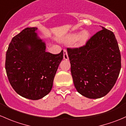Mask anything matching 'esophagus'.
<instances>
[{
    "label": "esophagus",
    "instance_id": "34e87169",
    "mask_svg": "<svg viewBox=\"0 0 126 126\" xmlns=\"http://www.w3.org/2000/svg\"><path fill=\"white\" fill-rule=\"evenodd\" d=\"M63 58H64V60H66L69 59V57H68V53H67L66 50H65V49L63 50Z\"/></svg>",
    "mask_w": 126,
    "mask_h": 126
}]
</instances>
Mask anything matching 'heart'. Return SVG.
<instances>
[{
    "instance_id": "b5f03b06",
    "label": "heart",
    "mask_w": 126,
    "mask_h": 126,
    "mask_svg": "<svg viewBox=\"0 0 126 126\" xmlns=\"http://www.w3.org/2000/svg\"><path fill=\"white\" fill-rule=\"evenodd\" d=\"M90 36V33L87 30H84L80 33L79 32L72 33L67 35L64 38V42L67 44H71L77 41L79 45L85 44Z\"/></svg>"
}]
</instances>
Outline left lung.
<instances>
[{
	"label": "left lung",
	"instance_id": "obj_1",
	"mask_svg": "<svg viewBox=\"0 0 126 126\" xmlns=\"http://www.w3.org/2000/svg\"><path fill=\"white\" fill-rule=\"evenodd\" d=\"M79 48H68L74 84L89 99L104 97L116 83L120 72L121 54L113 33L102 27Z\"/></svg>",
	"mask_w": 126,
	"mask_h": 126
}]
</instances>
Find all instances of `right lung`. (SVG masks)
<instances>
[{"mask_svg":"<svg viewBox=\"0 0 126 126\" xmlns=\"http://www.w3.org/2000/svg\"><path fill=\"white\" fill-rule=\"evenodd\" d=\"M36 27H27L11 39L6 54L5 69L11 87L18 94L38 100L49 93L63 58L46 52L45 42Z\"/></svg>","mask_w":126,"mask_h":126,"instance_id":"obj_1","label":"right lung"}]
</instances>
